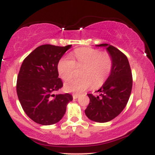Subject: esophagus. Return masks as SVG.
<instances>
[{"label": "esophagus", "mask_w": 155, "mask_h": 155, "mask_svg": "<svg viewBox=\"0 0 155 155\" xmlns=\"http://www.w3.org/2000/svg\"><path fill=\"white\" fill-rule=\"evenodd\" d=\"M79 95H78V94H74V95H73V98L74 99H76V98H78V97H79Z\"/></svg>", "instance_id": "34e87169"}]
</instances>
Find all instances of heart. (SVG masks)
<instances>
[{"label":"heart","mask_w":155,"mask_h":155,"mask_svg":"<svg viewBox=\"0 0 155 155\" xmlns=\"http://www.w3.org/2000/svg\"><path fill=\"white\" fill-rule=\"evenodd\" d=\"M76 61L69 57L60 59L58 70L60 77L66 80L71 77L76 66H84L81 77L68 79L64 89L68 92L80 93L91 87L92 81L95 86H99L106 80L112 68V59L107 53L92 48H79L74 51Z\"/></svg>","instance_id":"obj_1"}]
</instances>
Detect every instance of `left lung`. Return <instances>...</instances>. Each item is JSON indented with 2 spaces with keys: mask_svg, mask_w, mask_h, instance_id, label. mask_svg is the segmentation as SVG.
Returning <instances> with one entry per match:
<instances>
[{
  "mask_svg": "<svg viewBox=\"0 0 155 155\" xmlns=\"http://www.w3.org/2000/svg\"><path fill=\"white\" fill-rule=\"evenodd\" d=\"M96 47H104L112 59L110 75L97 90L98 95L87 94L90 104L85 109V114L96 122H109L123 111L130 95L133 77L127 57L116 47L108 44Z\"/></svg>",
  "mask_w": 155,
  "mask_h": 155,
  "instance_id": "1",
  "label": "left lung"
}]
</instances>
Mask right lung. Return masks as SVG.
Returning a JSON list of instances; mask_svg holds the SVG:
<instances>
[{"instance_id":"right-lung-1","label":"right lung","mask_w":155,"mask_h":155,"mask_svg":"<svg viewBox=\"0 0 155 155\" xmlns=\"http://www.w3.org/2000/svg\"><path fill=\"white\" fill-rule=\"evenodd\" d=\"M71 46L44 44L23 60L17 76V93L24 111L36 123L50 125L58 122L73 100L68 93L54 94L63 84L58 78V63Z\"/></svg>"}]
</instances>
